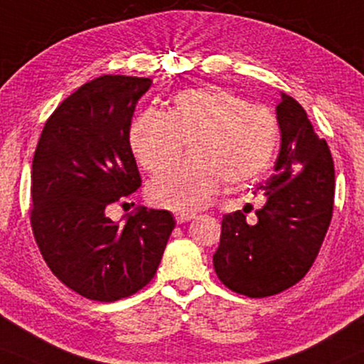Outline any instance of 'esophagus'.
<instances>
[{"label":"esophagus","mask_w":364,"mask_h":364,"mask_svg":"<svg viewBox=\"0 0 364 364\" xmlns=\"http://www.w3.org/2000/svg\"><path fill=\"white\" fill-rule=\"evenodd\" d=\"M174 218H176L178 223H185V222H190V220L195 218V213H186V211H176V213H174Z\"/></svg>","instance_id":"obj_1"}]
</instances>
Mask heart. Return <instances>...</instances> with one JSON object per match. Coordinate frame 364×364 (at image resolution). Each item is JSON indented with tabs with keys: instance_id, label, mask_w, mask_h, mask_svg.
<instances>
[{
	"instance_id": "heart-1",
	"label": "heart",
	"mask_w": 364,
	"mask_h": 364,
	"mask_svg": "<svg viewBox=\"0 0 364 364\" xmlns=\"http://www.w3.org/2000/svg\"><path fill=\"white\" fill-rule=\"evenodd\" d=\"M190 142L191 158L151 183L156 206L195 211L222 190L240 188L267 171L280 142L272 110L248 105L223 89H193L174 95L168 114L146 110L129 131L132 154L149 173H161L181 158Z\"/></svg>"
}]
</instances>
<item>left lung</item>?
<instances>
[{
	"instance_id": "1",
	"label": "left lung",
	"mask_w": 364,
	"mask_h": 364,
	"mask_svg": "<svg viewBox=\"0 0 364 364\" xmlns=\"http://www.w3.org/2000/svg\"><path fill=\"white\" fill-rule=\"evenodd\" d=\"M282 134L275 174L257 190L254 206L223 215L220 245L213 255L218 279L247 297H269L297 284L314 264L334 206V163L328 142L312 129L306 110L291 95L277 105Z\"/></svg>"
}]
</instances>
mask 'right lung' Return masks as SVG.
<instances>
[{"instance_id":"right-lung-1","label":"right lung","mask_w":364,"mask_h":364,"mask_svg":"<svg viewBox=\"0 0 364 364\" xmlns=\"http://www.w3.org/2000/svg\"><path fill=\"white\" fill-rule=\"evenodd\" d=\"M151 79L102 75L45 122L31 164L30 223L55 277L90 301L112 302L154 277L174 225L168 210L136 206L122 225L107 210L141 186L129 144Z\"/></svg>"}]
</instances>
